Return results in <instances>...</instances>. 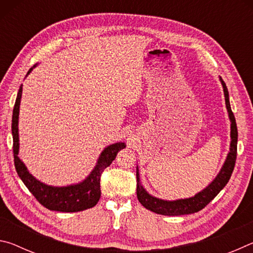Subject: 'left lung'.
<instances>
[{"label": "left lung", "mask_w": 253, "mask_h": 253, "mask_svg": "<svg viewBox=\"0 0 253 253\" xmlns=\"http://www.w3.org/2000/svg\"><path fill=\"white\" fill-rule=\"evenodd\" d=\"M220 81L222 85H223L225 105H226V109H228L229 117L231 121L230 152L228 154V157H226L223 166H222L220 173L217 174V176L214 178V181L210 184L208 187H205L203 191H201L200 193L194 195L193 198L182 199V200H176V201H164V200L154 198V196L149 195L147 192L145 191V188L142 186V184L139 182V173H138V168H137V172H136L137 199H138L139 202L142 203L143 207L149 210V211L155 212L157 214H162V215H185V214H192V213L199 212L207 207V205L220 193V191L226 185V183L229 182V179L234 169L235 160H237L238 128H237V123H235L234 115L232 113V110H231L228 88H226L225 83L221 77H220Z\"/></svg>", "instance_id": "1"}]
</instances>
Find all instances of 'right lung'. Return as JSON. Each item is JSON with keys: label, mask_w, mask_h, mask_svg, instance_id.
Returning <instances> with one entry per match:
<instances>
[{"label": "right lung", "mask_w": 253, "mask_h": 253, "mask_svg": "<svg viewBox=\"0 0 253 253\" xmlns=\"http://www.w3.org/2000/svg\"><path fill=\"white\" fill-rule=\"evenodd\" d=\"M37 65H34L28 71V75ZM22 96V84L20 85L18 97H16L15 105L13 108V116H12V136H13V155L14 166L16 173L22 179L24 185L31 192L34 198L44 208L51 211L59 212H79L84 210L90 209L98 203L100 199V176L104 169L113 163L116 158L117 153L121 149L125 148L124 143H116L106 147L98 158L97 165L92 169L90 175L84 182L76 185H69L63 187L50 186L41 183L34 178L25 168L23 162L20 160L19 154V111L20 101Z\"/></svg>", "instance_id": "right-lung-1"}]
</instances>
